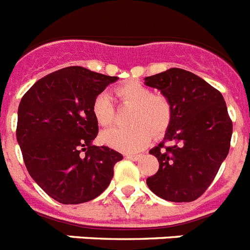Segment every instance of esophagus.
<instances>
[{
    "instance_id": "obj_1",
    "label": "esophagus",
    "mask_w": 250,
    "mask_h": 250,
    "mask_svg": "<svg viewBox=\"0 0 250 250\" xmlns=\"http://www.w3.org/2000/svg\"><path fill=\"white\" fill-rule=\"evenodd\" d=\"M127 157H128V159H131V160H133V161H137V160H140V159H141L142 155L141 154H128V155H127Z\"/></svg>"
}]
</instances>
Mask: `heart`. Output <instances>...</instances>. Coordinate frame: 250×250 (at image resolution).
Returning a JSON list of instances; mask_svg holds the SVG:
<instances>
[{
	"mask_svg": "<svg viewBox=\"0 0 250 250\" xmlns=\"http://www.w3.org/2000/svg\"><path fill=\"white\" fill-rule=\"evenodd\" d=\"M114 95L121 104L131 105L127 127H114L100 135V141L117 150L135 152L141 150L154 136L163 135L173 119V105L165 95L154 94L148 86L138 81L118 85ZM96 123L108 127L114 122L115 106L108 94H99L91 106Z\"/></svg>",
	"mask_w": 250,
	"mask_h": 250,
	"instance_id": "obj_1",
	"label": "heart"
}]
</instances>
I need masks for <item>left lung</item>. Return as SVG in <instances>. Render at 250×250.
I'll return each mask as SVG.
<instances>
[{"instance_id": "1", "label": "left lung", "mask_w": 250, "mask_h": 250, "mask_svg": "<svg viewBox=\"0 0 250 250\" xmlns=\"http://www.w3.org/2000/svg\"><path fill=\"white\" fill-rule=\"evenodd\" d=\"M145 83L173 105L164 141L150 150L159 170L146 183L163 200L192 202L211 186L230 150L232 122L226 103L219 90L182 68L146 77Z\"/></svg>"}]
</instances>
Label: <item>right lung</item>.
Wrapping results in <instances>:
<instances>
[{
    "label": "right lung",
    "instance_id": "add662e5",
    "mask_svg": "<svg viewBox=\"0 0 250 250\" xmlns=\"http://www.w3.org/2000/svg\"><path fill=\"white\" fill-rule=\"evenodd\" d=\"M118 77L66 67L38 80L22 96L16 138L30 177L63 205L102 194L123 159L108 146L91 145L99 127L91 106Z\"/></svg>",
    "mask_w": 250,
    "mask_h": 250
}]
</instances>
